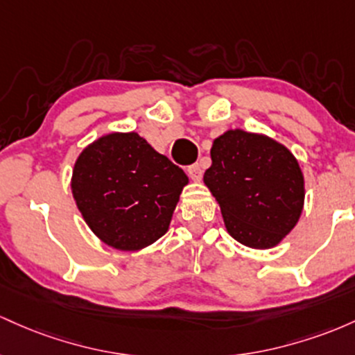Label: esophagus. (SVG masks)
I'll return each mask as SVG.
<instances>
[{
	"label": "esophagus",
	"mask_w": 355,
	"mask_h": 355,
	"mask_svg": "<svg viewBox=\"0 0 355 355\" xmlns=\"http://www.w3.org/2000/svg\"><path fill=\"white\" fill-rule=\"evenodd\" d=\"M188 174H189V178L193 179V181H201V178H202V166L199 164V162H196V164H193V166H189L188 167Z\"/></svg>",
	"instance_id": "34e87169"
}]
</instances>
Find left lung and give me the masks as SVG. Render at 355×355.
<instances>
[{
    "mask_svg": "<svg viewBox=\"0 0 355 355\" xmlns=\"http://www.w3.org/2000/svg\"><path fill=\"white\" fill-rule=\"evenodd\" d=\"M202 181L226 231L248 248L280 245L304 211L305 178L297 157L265 134L230 129L214 139Z\"/></svg>",
    "mask_w": 355,
    "mask_h": 355,
    "instance_id": "8db88e82",
    "label": "left lung"
}]
</instances>
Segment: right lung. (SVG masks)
<instances>
[{
  "instance_id": "add662e5",
  "label": "right lung",
  "mask_w": 355,
  "mask_h": 355,
  "mask_svg": "<svg viewBox=\"0 0 355 355\" xmlns=\"http://www.w3.org/2000/svg\"><path fill=\"white\" fill-rule=\"evenodd\" d=\"M189 178L137 132H110L83 147L70 188L83 221L102 243L139 252L169 230Z\"/></svg>"
}]
</instances>
